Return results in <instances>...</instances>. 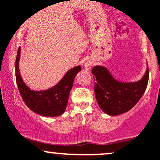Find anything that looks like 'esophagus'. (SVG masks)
I'll use <instances>...</instances> for the list:
<instances>
[{
  "instance_id": "1",
  "label": "esophagus",
  "mask_w": 160,
  "mask_h": 160,
  "mask_svg": "<svg viewBox=\"0 0 160 160\" xmlns=\"http://www.w3.org/2000/svg\"><path fill=\"white\" fill-rule=\"evenodd\" d=\"M92 64H93V62H92V61L90 60L87 61L85 64H84V69L87 70H90V69H91V67L92 66Z\"/></svg>"
}]
</instances>
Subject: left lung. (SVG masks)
Listing matches in <instances>:
<instances>
[{"label": "left lung", "mask_w": 160, "mask_h": 160, "mask_svg": "<svg viewBox=\"0 0 160 160\" xmlns=\"http://www.w3.org/2000/svg\"><path fill=\"white\" fill-rule=\"evenodd\" d=\"M96 78L95 96L101 109L106 114L116 116L126 113L139 102L146 90L149 78L148 66L141 79L124 82L116 79L104 66L92 69Z\"/></svg>", "instance_id": "left-lung-1"}]
</instances>
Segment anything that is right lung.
<instances>
[{
	"label": "right lung",
	"mask_w": 160,
	"mask_h": 160,
	"mask_svg": "<svg viewBox=\"0 0 160 160\" xmlns=\"http://www.w3.org/2000/svg\"><path fill=\"white\" fill-rule=\"evenodd\" d=\"M20 56L21 47L18 50L15 61V77L19 92L27 107L34 113L43 116L54 117L64 113L75 78L82 70L80 65L69 70L52 88L37 91L31 90L23 82L19 70Z\"/></svg>",
	"instance_id": "add662e5"
}]
</instances>
